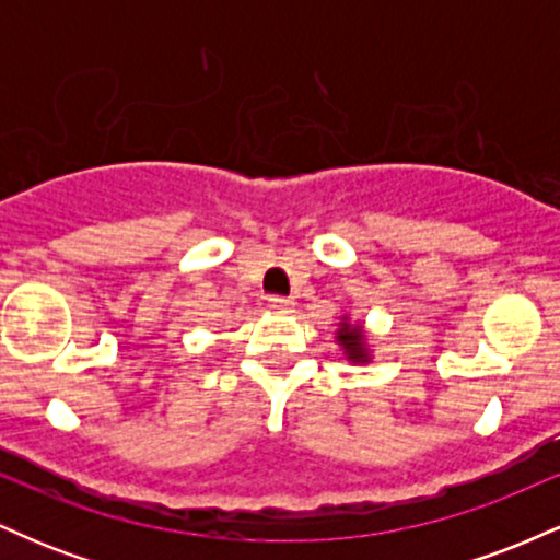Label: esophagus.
Segmentation results:
<instances>
[{
  "label": "esophagus",
  "instance_id": "esophagus-1",
  "mask_svg": "<svg viewBox=\"0 0 560 560\" xmlns=\"http://www.w3.org/2000/svg\"><path fill=\"white\" fill-rule=\"evenodd\" d=\"M268 307H271L273 313H289L292 311V302H289L287 298H271L268 300Z\"/></svg>",
  "mask_w": 560,
  "mask_h": 560
}]
</instances>
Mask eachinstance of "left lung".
I'll use <instances>...</instances> for the list:
<instances>
[{
	"mask_svg": "<svg viewBox=\"0 0 560 560\" xmlns=\"http://www.w3.org/2000/svg\"><path fill=\"white\" fill-rule=\"evenodd\" d=\"M337 345L339 350H342L345 361L350 363H358V365H365L374 361V355H371V342H369V331H365L363 320L352 318L350 313H345L342 318H339V326H337Z\"/></svg>",
	"mask_w": 560,
	"mask_h": 560,
	"instance_id": "obj_1",
	"label": "left lung"
}]
</instances>
